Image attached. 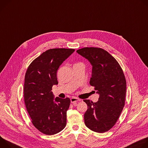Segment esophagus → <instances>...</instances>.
Listing matches in <instances>:
<instances>
[{
    "label": "esophagus",
    "mask_w": 148,
    "mask_h": 148,
    "mask_svg": "<svg viewBox=\"0 0 148 148\" xmlns=\"http://www.w3.org/2000/svg\"><path fill=\"white\" fill-rule=\"evenodd\" d=\"M79 101H80V99H78V98L76 97H72L71 99V103H76V102H78Z\"/></svg>",
    "instance_id": "34e87169"
}]
</instances>
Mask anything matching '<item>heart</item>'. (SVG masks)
<instances>
[{
	"mask_svg": "<svg viewBox=\"0 0 148 148\" xmlns=\"http://www.w3.org/2000/svg\"><path fill=\"white\" fill-rule=\"evenodd\" d=\"M79 63H77V64H79Z\"/></svg>",
	"mask_w": 148,
	"mask_h": 148,
	"instance_id": "1",
	"label": "heart"
}]
</instances>
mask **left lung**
<instances>
[{"mask_svg":"<svg viewBox=\"0 0 148 148\" xmlns=\"http://www.w3.org/2000/svg\"><path fill=\"white\" fill-rule=\"evenodd\" d=\"M76 52L92 65L89 83L99 94L96 102L84 100L88 105L84 114L85 123L95 132H106L115 125L125 106V75L118 61L102 48L86 47Z\"/></svg>","mask_w":148,"mask_h":148,"instance_id":"8db88e82","label":"left lung"}]
</instances>
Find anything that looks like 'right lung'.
<instances>
[{
	"label": "right lung",
	"instance_id": "obj_1",
	"mask_svg": "<svg viewBox=\"0 0 148 148\" xmlns=\"http://www.w3.org/2000/svg\"><path fill=\"white\" fill-rule=\"evenodd\" d=\"M74 49L55 48L42 53L29 64L25 77L24 100L32 123L40 132L53 135L66 125L69 97L54 100L52 86L58 85L57 71Z\"/></svg>",
	"mask_w": 148,
	"mask_h": 148
}]
</instances>
